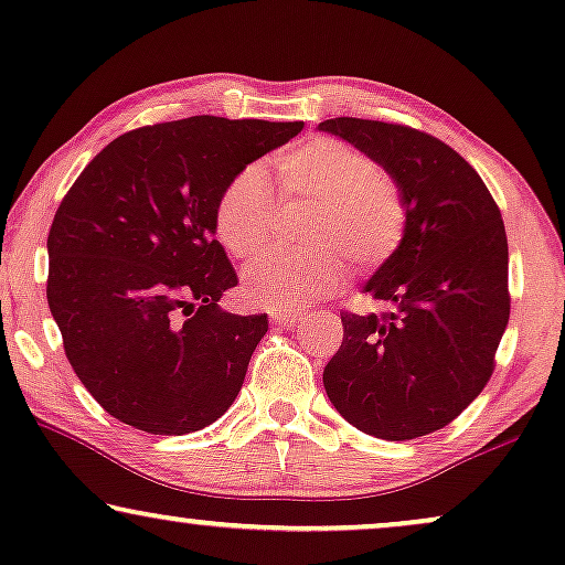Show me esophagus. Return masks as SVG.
Segmentation results:
<instances>
[{
    "label": "esophagus",
    "mask_w": 565,
    "mask_h": 565,
    "mask_svg": "<svg viewBox=\"0 0 565 565\" xmlns=\"http://www.w3.org/2000/svg\"><path fill=\"white\" fill-rule=\"evenodd\" d=\"M269 321H273L275 327H280V329H292V327H298L300 321H303V313H300V311H273V313H269Z\"/></svg>",
    "instance_id": "esophagus-1"
}]
</instances>
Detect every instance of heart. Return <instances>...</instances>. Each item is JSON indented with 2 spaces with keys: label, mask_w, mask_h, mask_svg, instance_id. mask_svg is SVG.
Returning <instances> with one entry per match:
<instances>
[{
  "label": "heart",
  "mask_w": 565,
  "mask_h": 565,
  "mask_svg": "<svg viewBox=\"0 0 565 565\" xmlns=\"http://www.w3.org/2000/svg\"><path fill=\"white\" fill-rule=\"evenodd\" d=\"M282 200L316 205L306 257L267 254L246 267V300L262 308H306L334 298L350 280V259L373 269L388 262L408 231L406 192L388 169L358 146L331 136L300 141L275 157ZM277 221V198L265 169L246 164L215 203V234L238 259L265 249Z\"/></svg>",
  "instance_id": "1"
}]
</instances>
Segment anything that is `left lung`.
I'll list each match as a JSON object with an SVG mask.
<instances>
[{"label":"left lung","instance_id":"1","mask_svg":"<svg viewBox=\"0 0 565 565\" xmlns=\"http://www.w3.org/2000/svg\"><path fill=\"white\" fill-rule=\"evenodd\" d=\"M319 128L396 174L408 200L404 244L365 285L385 311H342L344 339L323 388L365 435H431L466 412L497 367L512 306L501 211L476 169L431 134L362 118Z\"/></svg>","mask_w":565,"mask_h":565}]
</instances>
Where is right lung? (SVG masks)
Returning a JSON list of instances; mask_svg holds the SVG:
<instances>
[{
    "mask_svg": "<svg viewBox=\"0 0 565 565\" xmlns=\"http://www.w3.org/2000/svg\"><path fill=\"white\" fill-rule=\"evenodd\" d=\"M300 130L215 115L153 122L107 143L61 200L45 296L76 377L118 422L188 435L234 404L267 313L218 308L238 277L213 238L215 203Z\"/></svg>",
    "mask_w": 565,
    "mask_h": 565,
    "instance_id": "1",
    "label": "right lung"
}]
</instances>
